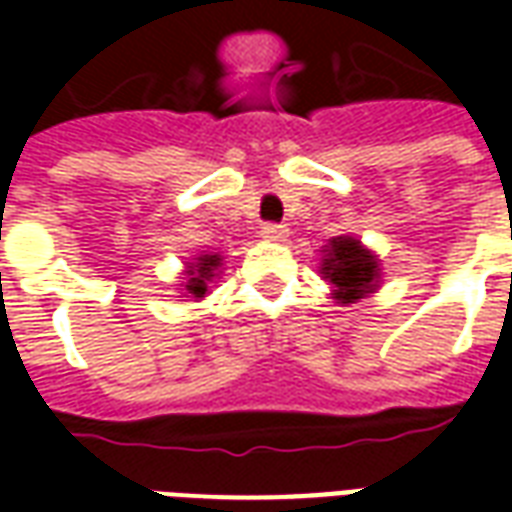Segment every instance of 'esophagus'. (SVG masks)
<instances>
[{
	"mask_svg": "<svg viewBox=\"0 0 512 512\" xmlns=\"http://www.w3.org/2000/svg\"><path fill=\"white\" fill-rule=\"evenodd\" d=\"M260 235L266 238V241H282L285 235H288V227L285 224H274V222H268L260 227Z\"/></svg>",
	"mask_w": 512,
	"mask_h": 512,
	"instance_id": "obj_1",
	"label": "esophagus"
}]
</instances>
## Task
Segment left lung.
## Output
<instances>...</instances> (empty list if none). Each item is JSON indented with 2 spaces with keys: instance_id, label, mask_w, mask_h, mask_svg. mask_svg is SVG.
<instances>
[{
  "instance_id": "obj_1",
  "label": "left lung",
  "mask_w": 512,
  "mask_h": 512,
  "mask_svg": "<svg viewBox=\"0 0 512 512\" xmlns=\"http://www.w3.org/2000/svg\"><path fill=\"white\" fill-rule=\"evenodd\" d=\"M321 274L334 288L332 299H337V304H356L378 288L381 268L378 257L365 249L362 241H356L354 235H337L323 249Z\"/></svg>"
}]
</instances>
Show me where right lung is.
Here are the masks:
<instances>
[{
  "mask_svg": "<svg viewBox=\"0 0 512 512\" xmlns=\"http://www.w3.org/2000/svg\"><path fill=\"white\" fill-rule=\"evenodd\" d=\"M222 268V255H200L194 257V263L186 266V285L183 290L189 293L191 299H202L208 293V282L216 277V271Z\"/></svg>",
  "mask_w": 512,
  "mask_h": 512,
  "instance_id": "obj_1",
  "label": "right lung"
}]
</instances>
